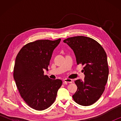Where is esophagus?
I'll return each instance as SVG.
<instances>
[{
  "mask_svg": "<svg viewBox=\"0 0 121 121\" xmlns=\"http://www.w3.org/2000/svg\"><path fill=\"white\" fill-rule=\"evenodd\" d=\"M64 83L65 84H68V83H71L73 82V80L71 79H69V78H65L64 80Z\"/></svg>",
  "mask_w": 121,
  "mask_h": 121,
  "instance_id": "obj_1",
  "label": "esophagus"
}]
</instances>
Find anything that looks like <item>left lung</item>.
Wrapping results in <instances>:
<instances>
[{
  "label": "left lung",
  "instance_id": "left-lung-1",
  "mask_svg": "<svg viewBox=\"0 0 121 121\" xmlns=\"http://www.w3.org/2000/svg\"><path fill=\"white\" fill-rule=\"evenodd\" d=\"M63 42L73 50L77 64L84 66V80L75 81L77 90L73 99L82 106L92 105L102 95L108 81L109 68L106 52L99 43L87 37H73Z\"/></svg>",
  "mask_w": 121,
  "mask_h": 121
}]
</instances>
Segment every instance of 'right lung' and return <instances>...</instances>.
<instances>
[{
    "label": "right lung",
    "mask_w": 121,
    "mask_h": 121,
    "mask_svg": "<svg viewBox=\"0 0 121 121\" xmlns=\"http://www.w3.org/2000/svg\"><path fill=\"white\" fill-rule=\"evenodd\" d=\"M61 39L56 40H38L24 45L18 53L14 67V79L19 93L30 107L43 110L52 105L61 79H52L44 75L53 51Z\"/></svg>",
    "instance_id": "right-lung-1"
}]
</instances>
